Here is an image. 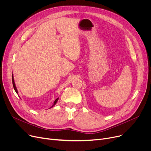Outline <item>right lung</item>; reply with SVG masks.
<instances>
[{
  "label": "right lung",
  "instance_id": "add662e5",
  "mask_svg": "<svg viewBox=\"0 0 151 151\" xmlns=\"http://www.w3.org/2000/svg\"><path fill=\"white\" fill-rule=\"evenodd\" d=\"M12 82H13V88H14V91H15V92H17V93H18V90H17V87H16V85H15V83H14V78H13V75H12ZM58 100H59V98H58V99H56L55 100V101H54V104H53V105H52V106H51V107H50V108H52V107H53L55 104H56V103H57V101H58Z\"/></svg>",
  "mask_w": 151,
  "mask_h": 151
}]
</instances>
